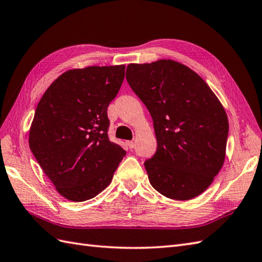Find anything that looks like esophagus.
<instances>
[{"instance_id": "obj_1", "label": "esophagus", "mask_w": 262, "mask_h": 262, "mask_svg": "<svg viewBox=\"0 0 262 262\" xmlns=\"http://www.w3.org/2000/svg\"><path fill=\"white\" fill-rule=\"evenodd\" d=\"M127 145H128V147H129L130 149H133L134 147H135V143H134V142H127Z\"/></svg>"}]
</instances>
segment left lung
I'll list each match as a JSON object with an SVG mask.
<instances>
[{"mask_svg": "<svg viewBox=\"0 0 262 262\" xmlns=\"http://www.w3.org/2000/svg\"><path fill=\"white\" fill-rule=\"evenodd\" d=\"M126 79L154 122L157 150L144 163L151 186L171 199L197 197L224 165L223 105L197 73L170 59L129 64Z\"/></svg>", "mask_w": 262, "mask_h": 262, "instance_id": "8db88e82", "label": "left lung"}]
</instances>
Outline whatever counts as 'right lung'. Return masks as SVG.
<instances>
[{
	"mask_svg": "<svg viewBox=\"0 0 262 262\" xmlns=\"http://www.w3.org/2000/svg\"><path fill=\"white\" fill-rule=\"evenodd\" d=\"M125 77V65L67 71L38 102L29 144L56 190L72 201L97 196L126 155L108 138L107 107Z\"/></svg>",
	"mask_w": 262,
	"mask_h": 262,
	"instance_id": "right-lung-1",
	"label": "right lung"
}]
</instances>
